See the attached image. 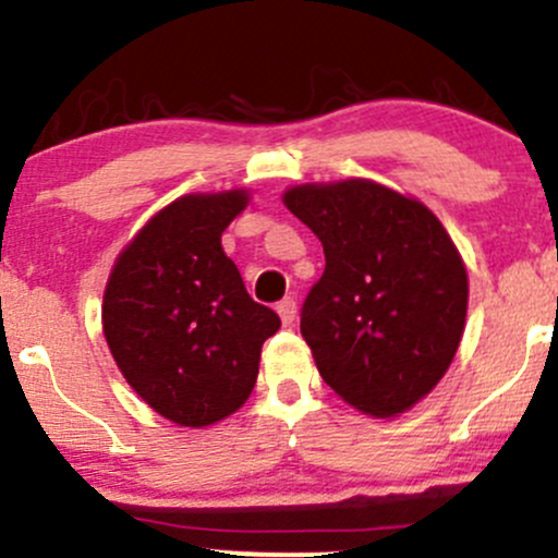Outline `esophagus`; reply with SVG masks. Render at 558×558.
<instances>
[{
    "mask_svg": "<svg viewBox=\"0 0 558 558\" xmlns=\"http://www.w3.org/2000/svg\"><path fill=\"white\" fill-rule=\"evenodd\" d=\"M278 315H280V320H283L286 326L294 324V318H296V299L294 296L280 299V302H278Z\"/></svg>",
    "mask_w": 558,
    "mask_h": 558,
    "instance_id": "esophagus-1",
    "label": "esophagus"
}]
</instances>
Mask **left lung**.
I'll list each match as a JSON object with an SVG mask.
<instances>
[{
	"mask_svg": "<svg viewBox=\"0 0 558 558\" xmlns=\"http://www.w3.org/2000/svg\"><path fill=\"white\" fill-rule=\"evenodd\" d=\"M283 203L326 254L299 324L324 383L374 417L412 409L465 328L468 272L444 225L366 179L294 186Z\"/></svg>",
	"mask_w": 558,
	"mask_h": 558,
	"instance_id": "8db88e82",
	"label": "left lung"
}]
</instances>
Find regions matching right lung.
Wrapping results in <instances>:
<instances>
[{
  "mask_svg": "<svg viewBox=\"0 0 558 558\" xmlns=\"http://www.w3.org/2000/svg\"><path fill=\"white\" fill-rule=\"evenodd\" d=\"M248 192L186 195L151 216L117 256L104 291V337L128 385L166 420L205 427L256 385L278 313L254 302L221 232Z\"/></svg>",
  "mask_w": 558,
  "mask_h": 558,
  "instance_id": "add662e5",
  "label": "right lung"
}]
</instances>
